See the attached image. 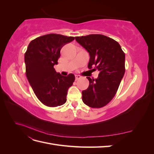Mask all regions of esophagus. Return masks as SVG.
<instances>
[{
  "label": "esophagus",
  "mask_w": 154,
  "mask_h": 154,
  "mask_svg": "<svg viewBox=\"0 0 154 154\" xmlns=\"http://www.w3.org/2000/svg\"><path fill=\"white\" fill-rule=\"evenodd\" d=\"M80 78H81V76H80V75H75L76 80H79V79H80Z\"/></svg>",
  "instance_id": "1"
}]
</instances>
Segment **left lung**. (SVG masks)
I'll return each instance as SVG.
<instances>
[{
  "label": "left lung",
  "mask_w": 154,
  "mask_h": 154,
  "mask_svg": "<svg viewBox=\"0 0 154 154\" xmlns=\"http://www.w3.org/2000/svg\"><path fill=\"white\" fill-rule=\"evenodd\" d=\"M90 55L88 68L98 70V78L87 77L89 85L82 100L92 108H101L113 99L125 72V54L118 42L103 35L76 36Z\"/></svg>",
  "instance_id": "left-lung-1"
}]
</instances>
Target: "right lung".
Wrapping results in <instances>:
<instances>
[{
    "mask_svg": "<svg viewBox=\"0 0 154 154\" xmlns=\"http://www.w3.org/2000/svg\"><path fill=\"white\" fill-rule=\"evenodd\" d=\"M73 36L48 34L32 40L24 55L26 74L36 96L44 105L60 106L66 102L67 91L75 80L73 74L63 76L54 68L60 50Z\"/></svg>",
    "mask_w": 154,
    "mask_h": 154,
    "instance_id": "right-lung-1",
    "label": "right lung"
}]
</instances>
